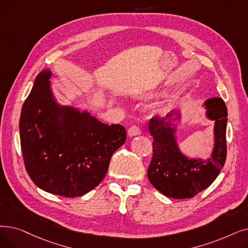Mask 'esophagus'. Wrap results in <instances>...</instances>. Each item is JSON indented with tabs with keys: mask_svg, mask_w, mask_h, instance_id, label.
Here are the masks:
<instances>
[{
	"mask_svg": "<svg viewBox=\"0 0 248 248\" xmlns=\"http://www.w3.org/2000/svg\"><path fill=\"white\" fill-rule=\"evenodd\" d=\"M127 135L130 137H135L138 135H141V130H140V127L137 125H133L130 128H128L127 131Z\"/></svg>",
	"mask_w": 248,
	"mask_h": 248,
	"instance_id": "1",
	"label": "esophagus"
}]
</instances>
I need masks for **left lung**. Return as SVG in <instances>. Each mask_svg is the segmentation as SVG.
Here are the masks:
<instances>
[{
	"label": "left lung",
	"instance_id": "1",
	"mask_svg": "<svg viewBox=\"0 0 248 248\" xmlns=\"http://www.w3.org/2000/svg\"><path fill=\"white\" fill-rule=\"evenodd\" d=\"M206 115L215 122V145L209 159H189L180 152L176 143L174 122L180 120L179 111H170L166 118L152 117L149 133L153 136V157L148 168V178L164 196L173 199H190L210 186L223 168L227 145V107L222 98L204 101Z\"/></svg>",
	"mask_w": 248,
	"mask_h": 248
}]
</instances>
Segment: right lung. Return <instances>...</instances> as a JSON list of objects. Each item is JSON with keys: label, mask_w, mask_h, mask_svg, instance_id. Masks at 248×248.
I'll return each mask as SVG.
<instances>
[{"label": "right lung", "mask_w": 248, "mask_h": 248, "mask_svg": "<svg viewBox=\"0 0 248 248\" xmlns=\"http://www.w3.org/2000/svg\"><path fill=\"white\" fill-rule=\"evenodd\" d=\"M51 72L41 71L20 115V142L28 175L41 189L81 197L104 178L112 154L126 139L121 124L108 125L89 112L60 105Z\"/></svg>", "instance_id": "add662e5"}]
</instances>
